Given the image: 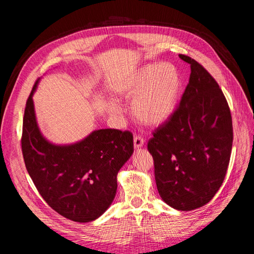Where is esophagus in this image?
Returning <instances> with one entry per match:
<instances>
[{
	"label": "esophagus",
	"mask_w": 254,
	"mask_h": 254,
	"mask_svg": "<svg viewBox=\"0 0 254 254\" xmlns=\"http://www.w3.org/2000/svg\"><path fill=\"white\" fill-rule=\"evenodd\" d=\"M144 142H145L144 137H142L141 135H136V134L134 135V137H133V145H134V148H139V147H141V146H143Z\"/></svg>",
	"instance_id": "esophagus-1"
}]
</instances>
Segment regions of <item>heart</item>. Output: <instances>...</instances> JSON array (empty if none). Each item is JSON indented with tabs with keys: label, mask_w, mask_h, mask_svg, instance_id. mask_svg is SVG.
<instances>
[{
	"label": "heart",
	"mask_w": 254,
	"mask_h": 254,
	"mask_svg": "<svg viewBox=\"0 0 254 254\" xmlns=\"http://www.w3.org/2000/svg\"><path fill=\"white\" fill-rule=\"evenodd\" d=\"M179 90V76L170 64H146L136 71L124 89L126 96H134L132 113L146 125H158L173 113ZM108 110L119 114L118 104L109 103Z\"/></svg>",
	"instance_id": "heart-1"
}]
</instances>
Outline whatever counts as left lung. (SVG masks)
<instances>
[{
  "mask_svg": "<svg viewBox=\"0 0 254 254\" xmlns=\"http://www.w3.org/2000/svg\"><path fill=\"white\" fill-rule=\"evenodd\" d=\"M181 101L161 124L147 148L161 198L180 211L209 202L225 180L233 142L232 117L217 81L193 58Z\"/></svg>",
  "mask_w": 254,
  "mask_h": 254,
  "instance_id": "8db88e82",
  "label": "left lung"
}]
</instances>
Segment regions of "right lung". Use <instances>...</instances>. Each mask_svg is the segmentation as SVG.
I'll return each mask as SVG.
<instances>
[{
    "label": "right lung",
    "instance_id": "add662e5",
    "mask_svg": "<svg viewBox=\"0 0 254 254\" xmlns=\"http://www.w3.org/2000/svg\"><path fill=\"white\" fill-rule=\"evenodd\" d=\"M27 98L21 147L26 170L42 198L61 216L89 222L108 209L118 189L117 175L133 152V135L99 129L67 146L53 145L37 126L33 94Z\"/></svg>",
    "mask_w": 254,
    "mask_h": 254
}]
</instances>
